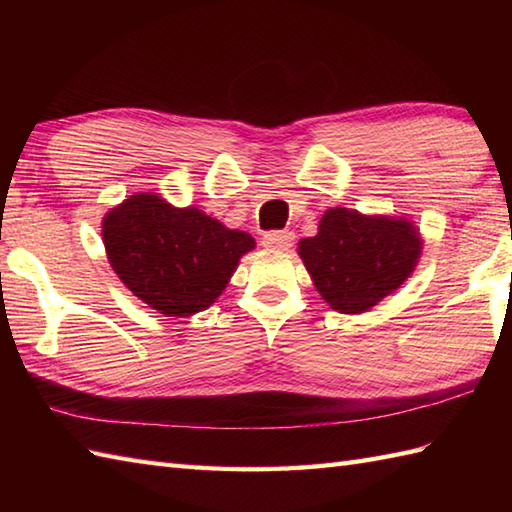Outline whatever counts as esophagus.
<instances>
[{"mask_svg": "<svg viewBox=\"0 0 512 512\" xmlns=\"http://www.w3.org/2000/svg\"><path fill=\"white\" fill-rule=\"evenodd\" d=\"M292 242H295V233L290 231H273V233H266L262 239V244L266 248H275V250H288Z\"/></svg>", "mask_w": 512, "mask_h": 512, "instance_id": "esophagus-1", "label": "esophagus"}]
</instances>
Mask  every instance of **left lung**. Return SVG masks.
Segmentation results:
<instances>
[{
  "mask_svg": "<svg viewBox=\"0 0 512 512\" xmlns=\"http://www.w3.org/2000/svg\"><path fill=\"white\" fill-rule=\"evenodd\" d=\"M422 253L418 228L405 217L328 209L319 233L299 242L314 288L343 314L374 308L405 284Z\"/></svg>",
  "mask_w": 512,
  "mask_h": 512,
  "instance_id": "obj_1",
  "label": "left lung"
}]
</instances>
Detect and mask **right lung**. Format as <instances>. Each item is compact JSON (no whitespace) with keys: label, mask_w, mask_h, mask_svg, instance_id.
<instances>
[{"label":"right lung","mask_w":512,"mask_h":512,"mask_svg":"<svg viewBox=\"0 0 512 512\" xmlns=\"http://www.w3.org/2000/svg\"><path fill=\"white\" fill-rule=\"evenodd\" d=\"M103 244L140 301L167 317H191L222 295L255 239L195 206L176 209L158 193H136L103 217Z\"/></svg>","instance_id":"1"}]
</instances>
